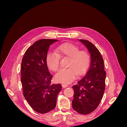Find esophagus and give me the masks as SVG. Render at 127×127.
Instances as JSON below:
<instances>
[{
  "instance_id": "1",
  "label": "esophagus",
  "mask_w": 127,
  "mask_h": 127,
  "mask_svg": "<svg viewBox=\"0 0 127 127\" xmlns=\"http://www.w3.org/2000/svg\"><path fill=\"white\" fill-rule=\"evenodd\" d=\"M68 86V85H67V84H62V87L63 88H66Z\"/></svg>"
}]
</instances>
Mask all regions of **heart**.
I'll list each match as a JSON object with an SVG mask.
<instances>
[{"instance_id":"b5f03b06","label":"heart","mask_w":127,"mask_h":127,"mask_svg":"<svg viewBox=\"0 0 127 127\" xmlns=\"http://www.w3.org/2000/svg\"><path fill=\"white\" fill-rule=\"evenodd\" d=\"M56 52H49L46 56L45 61L48 67L53 71L58 69L60 57H68V68L61 69L55 76L56 81L69 83L75 79L77 75L85 73L89 67L90 56L84 50H79L77 46L70 43H66L58 46Z\"/></svg>"}]
</instances>
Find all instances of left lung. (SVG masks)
<instances>
[{
  "label": "left lung",
  "mask_w": 127,
  "mask_h": 127,
  "mask_svg": "<svg viewBox=\"0 0 127 127\" xmlns=\"http://www.w3.org/2000/svg\"><path fill=\"white\" fill-rule=\"evenodd\" d=\"M91 55V64L86 75L72 86L74 91L72 106L82 114H90L98 106L105 88L106 72L103 58L91 42L79 39Z\"/></svg>",
  "instance_id": "left-lung-1"
}]
</instances>
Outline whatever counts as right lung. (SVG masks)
I'll return each instance as SVG.
<instances>
[{
	"mask_svg": "<svg viewBox=\"0 0 127 127\" xmlns=\"http://www.w3.org/2000/svg\"><path fill=\"white\" fill-rule=\"evenodd\" d=\"M58 40L42 39L36 41L26 51L21 64V83L23 95L31 107L39 113L55 108L60 84H51L45 58L50 45Z\"/></svg>",
	"mask_w": 127,
	"mask_h": 127,
	"instance_id": "right-lung-1",
	"label": "right lung"
}]
</instances>
